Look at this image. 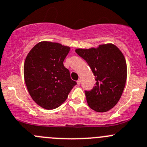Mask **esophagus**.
<instances>
[{
  "instance_id": "34e87169",
  "label": "esophagus",
  "mask_w": 147,
  "mask_h": 147,
  "mask_svg": "<svg viewBox=\"0 0 147 147\" xmlns=\"http://www.w3.org/2000/svg\"><path fill=\"white\" fill-rule=\"evenodd\" d=\"M77 83H78V85H80V84H81V80H78V81H77Z\"/></svg>"
}]
</instances>
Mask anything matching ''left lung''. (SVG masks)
<instances>
[{
    "instance_id": "left-lung-1",
    "label": "left lung",
    "mask_w": 147,
    "mask_h": 147,
    "mask_svg": "<svg viewBox=\"0 0 147 147\" xmlns=\"http://www.w3.org/2000/svg\"><path fill=\"white\" fill-rule=\"evenodd\" d=\"M75 52L87 62L96 80L91 90L84 91L89 107L96 112H107L119 102L125 87L127 63L122 53L113 44Z\"/></svg>"
}]
</instances>
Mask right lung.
Returning <instances> with one entry per match:
<instances>
[{
  "mask_svg": "<svg viewBox=\"0 0 147 147\" xmlns=\"http://www.w3.org/2000/svg\"><path fill=\"white\" fill-rule=\"evenodd\" d=\"M69 47L57 42H40L29 52L24 78L30 95L39 106L53 109L62 105L77 82L63 62Z\"/></svg>",
  "mask_w": 147,
  "mask_h": 147,
  "instance_id": "add662e5",
  "label": "right lung"
}]
</instances>
